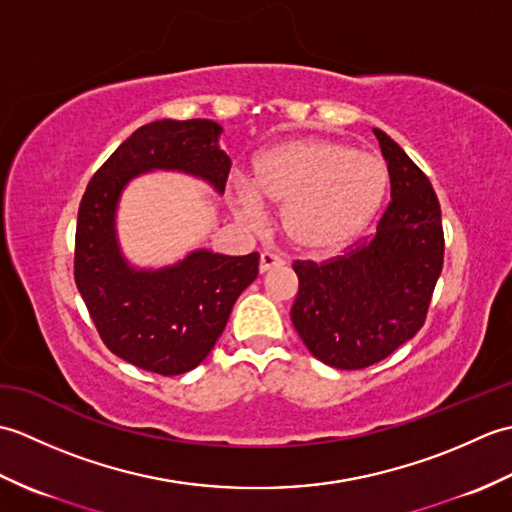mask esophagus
<instances>
[{
    "instance_id": "obj_1",
    "label": "esophagus",
    "mask_w": 512,
    "mask_h": 512,
    "mask_svg": "<svg viewBox=\"0 0 512 512\" xmlns=\"http://www.w3.org/2000/svg\"><path fill=\"white\" fill-rule=\"evenodd\" d=\"M279 266H284V259H281L279 255L268 253V250L259 255V273H268L270 268H279Z\"/></svg>"
}]
</instances>
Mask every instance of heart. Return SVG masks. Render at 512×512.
I'll list each match as a JSON object with an SVG mask.
<instances>
[{
	"instance_id": "heart-1",
	"label": "heart",
	"mask_w": 512,
	"mask_h": 512,
	"mask_svg": "<svg viewBox=\"0 0 512 512\" xmlns=\"http://www.w3.org/2000/svg\"><path fill=\"white\" fill-rule=\"evenodd\" d=\"M239 184V220H262L259 202L281 206V228L303 253H334L374 220L389 191L387 162L352 145L323 138H295L262 151Z\"/></svg>"
}]
</instances>
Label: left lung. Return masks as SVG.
<instances>
[{"instance_id": "left-lung-1", "label": "left lung", "mask_w": 512, "mask_h": 512, "mask_svg": "<svg viewBox=\"0 0 512 512\" xmlns=\"http://www.w3.org/2000/svg\"><path fill=\"white\" fill-rule=\"evenodd\" d=\"M391 202L376 233L323 264L295 262L290 317L314 358L336 369L383 361L416 336L442 273L444 233L429 178L385 132Z\"/></svg>"}]
</instances>
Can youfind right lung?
<instances>
[{"label":"right lung","instance_id":"right-lung-1","mask_svg":"<svg viewBox=\"0 0 512 512\" xmlns=\"http://www.w3.org/2000/svg\"><path fill=\"white\" fill-rule=\"evenodd\" d=\"M220 134L206 118L138 127L94 173L79 206L74 281L96 330L116 356L160 376L191 372L209 356L259 273V255L200 248L173 266L134 268L118 246V200L129 180L156 169L189 173L224 193L231 158L217 145Z\"/></svg>","mask_w":512,"mask_h":512}]
</instances>
